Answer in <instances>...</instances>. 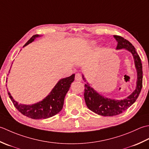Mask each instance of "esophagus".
<instances>
[{
  "mask_svg": "<svg viewBox=\"0 0 149 149\" xmlns=\"http://www.w3.org/2000/svg\"><path fill=\"white\" fill-rule=\"evenodd\" d=\"M75 80L80 81H81V75L80 73H77L75 75Z\"/></svg>",
  "mask_w": 149,
  "mask_h": 149,
  "instance_id": "1",
  "label": "esophagus"
}]
</instances>
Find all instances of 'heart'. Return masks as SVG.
Instances as JSON below:
<instances>
[{
	"label": "heart",
	"instance_id": "heart-1",
	"mask_svg": "<svg viewBox=\"0 0 149 149\" xmlns=\"http://www.w3.org/2000/svg\"><path fill=\"white\" fill-rule=\"evenodd\" d=\"M97 43H98V42L96 41V40H93L90 43V45H93V46H94V45H96L97 44Z\"/></svg>",
	"mask_w": 149,
	"mask_h": 149
}]
</instances>
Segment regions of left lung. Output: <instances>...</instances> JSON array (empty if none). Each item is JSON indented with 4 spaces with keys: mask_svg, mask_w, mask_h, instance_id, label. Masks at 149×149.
<instances>
[{
    "mask_svg": "<svg viewBox=\"0 0 149 149\" xmlns=\"http://www.w3.org/2000/svg\"><path fill=\"white\" fill-rule=\"evenodd\" d=\"M114 37L118 42L116 49H125L132 54L137 72V80L135 90L129 96L123 100L107 98L99 94L91 87L88 82L85 84L84 98L87 107L96 114L104 116H116L126 111L137 100L142 88V63L135 47L130 42L120 36L114 35ZM82 78L86 81L84 74H82Z\"/></svg>",
    "mask_w": 149,
    "mask_h": 149,
    "instance_id": "8db88e82",
    "label": "left lung"
}]
</instances>
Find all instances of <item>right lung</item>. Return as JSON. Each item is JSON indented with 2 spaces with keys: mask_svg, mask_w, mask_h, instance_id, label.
Returning <instances> with one entry per match:
<instances>
[{
  "mask_svg": "<svg viewBox=\"0 0 149 149\" xmlns=\"http://www.w3.org/2000/svg\"><path fill=\"white\" fill-rule=\"evenodd\" d=\"M41 36L39 35H33L23 47L31 43L36 38ZM74 77L75 74H73L69 77L60 79L49 95L42 101L34 104L25 105L19 104V102L13 99L10 93L8 91V93L15 107L24 116L35 120L46 119L56 115L62 109L65 96L69 90L71 83L74 80Z\"/></svg>",
  "mask_w": 149,
  "mask_h": 149,
  "instance_id": "add662e5",
  "label": "right lung"
}]
</instances>
